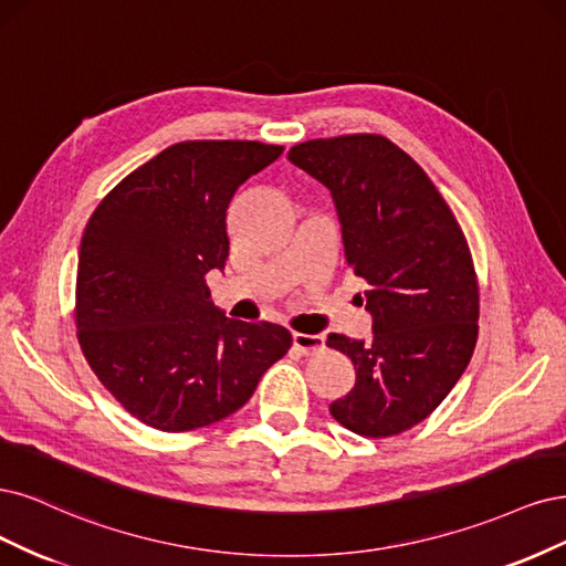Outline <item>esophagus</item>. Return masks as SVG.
<instances>
[{"instance_id":"1","label":"esophagus","mask_w":566,"mask_h":566,"mask_svg":"<svg viewBox=\"0 0 566 566\" xmlns=\"http://www.w3.org/2000/svg\"><path fill=\"white\" fill-rule=\"evenodd\" d=\"M294 348L301 353V355H315L319 350H324V336L319 334H298L294 332Z\"/></svg>"}]
</instances>
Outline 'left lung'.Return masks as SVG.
I'll use <instances>...</instances> for the list:
<instances>
[{
    "label": "left lung",
    "mask_w": 566,
    "mask_h": 566,
    "mask_svg": "<svg viewBox=\"0 0 566 566\" xmlns=\"http://www.w3.org/2000/svg\"><path fill=\"white\" fill-rule=\"evenodd\" d=\"M289 159L332 190L345 261L369 284L374 338H326L355 364V388L329 411L361 437L405 432L442 405L475 350L480 284L465 234L428 174L386 136L305 140Z\"/></svg>",
    "instance_id": "8db88e82"
}]
</instances>
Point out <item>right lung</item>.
<instances>
[{"label": "right lung", "mask_w": 566, "mask_h": 566, "mask_svg": "<svg viewBox=\"0 0 566 566\" xmlns=\"http://www.w3.org/2000/svg\"><path fill=\"white\" fill-rule=\"evenodd\" d=\"M282 150L259 140L176 143L91 213L77 340L105 390L140 423L186 432L223 421L291 348L280 324L226 317L205 282L228 259L230 199Z\"/></svg>", "instance_id": "add662e5"}]
</instances>
